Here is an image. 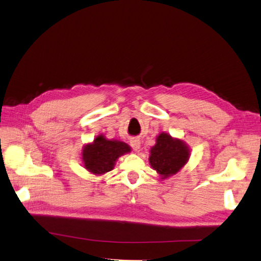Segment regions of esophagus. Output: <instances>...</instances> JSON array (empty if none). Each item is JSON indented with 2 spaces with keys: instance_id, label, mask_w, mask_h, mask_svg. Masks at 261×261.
Listing matches in <instances>:
<instances>
[{
  "instance_id": "obj_1",
  "label": "esophagus",
  "mask_w": 261,
  "mask_h": 261,
  "mask_svg": "<svg viewBox=\"0 0 261 261\" xmlns=\"http://www.w3.org/2000/svg\"><path fill=\"white\" fill-rule=\"evenodd\" d=\"M130 145L131 147L135 149V150H138V149L140 148V140L139 139H132L130 141Z\"/></svg>"
}]
</instances>
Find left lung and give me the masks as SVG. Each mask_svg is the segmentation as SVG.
Listing matches in <instances>:
<instances>
[{
	"label": "left lung",
	"instance_id": "8db88e82",
	"mask_svg": "<svg viewBox=\"0 0 261 261\" xmlns=\"http://www.w3.org/2000/svg\"><path fill=\"white\" fill-rule=\"evenodd\" d=\"M188 157L190 149L184 142L173 139L169 135L163 132L158 136L156 145L151 148L149 163L165 179L179 171L187 163Z\"/></svg>",
	"mask_w": 261,
	"mask_h": 261
}]
</instances>
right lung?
<instances>
[{
    "label": "right lung",
    "mask_w": 261,
    "mask_h": 261,
    "mask_svg": "<svg viewBox=\"0 0 261 261\" xmlns=\"http://www.w3.org/2000/svg\"><path fill=\"white\" fill-rule=\"evenodd\" d=\"M130 147L119 140H107L99 135L93 143L84 147L83 162L87 170L95 175H102L112 170L114 164L122 154L130 152Z\"/></svg>",
    "instance_id": "1"
}]
</instances>
